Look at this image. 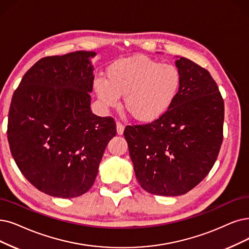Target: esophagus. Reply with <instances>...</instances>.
I'll use <instances>...</instances> for the list:
<instances>
[{"mask_svg":"<svg viewBox=\"0 0 249 249\" xmlns=\"http://www.w3.org/2000/svg\"><path fill=\"white\" fill-rule=\"evenodd\" d=\"M116 130H117L118 135H123L124 130V125L121 122H117L116 123Z\"/></svg>","mask_w":249,"mask_h":249,"instance_id":"esophagus-1","label":"esophagus"}]
</instances>
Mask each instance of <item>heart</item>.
<instances>
[{
  "instance_id": "b5f03b06",
  "label": "heart",
  "mask_w": 249,
  "mask_h": 249,
  "mask_svg": "<svg viewBox=\"0 0 249 249\" xmlns=\"http://www.w3.org/2000/svg\"><path fill=\"white\" fill-rule=\"evenodd\" d=\"M106 78L98 76L94 90L106 108H114L124 97L126 110L139 122L150 123L172 107L182 86V73L176 65L146 56L117 60L108 66Z\"/></svg>"
}]
</instances>
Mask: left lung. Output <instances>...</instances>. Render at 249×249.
I'll return each mask as SVG.
<instances>
[{"instance_id": "left-lung-1", "label": "left lung", "mask_w": 249, "mask_h": 249, "mask_svg": "<svg viewBox=\"0 0 249 249\" xmlns=\"http://www.w3.org/2000/svg\"><path fill=\"white\" fill-rule=\"evenodd\" d=\"M182 86L172 107L152 123L126 125L136 178L148 193L178 196L213 168L223 142L224 100L211 73L181 57Z\"/></svg>"}]
</instances>
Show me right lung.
Instances as JSON below:
<instances>
[{
    "mask_svg": "<svg viewBox=\"0 0 249 249\" xmlns=\"http://www.w3.org/2000/svg\"><path fill=\"white\" fill-rule=\"evenodd\" d=\"M95 52L50 56L28 69L15 90L8 116L14 160L37 190L60 198L90 190L108 142L111 116L91 110Z\"/></svg>",
    "mask_w": 249,
    "mask_h": 249,
    "instance_id": "1",
    "label": "right lung"
}]
</instances>
